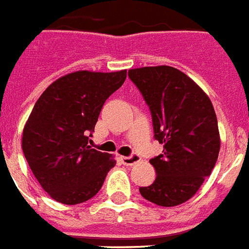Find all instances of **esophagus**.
<instances>
[{
  "label": "esophagus",
  "instance_id": "esophagus-1",
  "mask_svg": "<svg viewBox=\"0 0 249 249\" xmlns=\"http://www.w3.org/2000/svg\"><path fill=\"white\" fill-rule=\"evenodd\" d=\"M120 160H121V162H123L124 165H133V163L140 161V156L139 154H136V153H133V154H130L128 157H120Z\"/></svg>",
  "mask_w": 249,
  "mask_h": 249
}]
</instances>
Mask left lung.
<instances>
[{
	"label": "left lung",
	"mask_w": 249,
	"mask_h": 249,
	"mask_svg": "<svg viewBox=\"0 0 249 249\" xmlns=\"http://www.w3.org/2000/svg\"><path fill=\"white\" fill-rule=\"evenodd\" d=\"M128 76L148 104L154 140L163 145L150 160L157 177L140 193L158 206H178L199 190L218 160L213 107L198 84L174 67L134 68Z\"/></svg>",
	"instance_id": "obj_1"
}]
</instances>
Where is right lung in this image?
Masks as SVG:
<instances>
[{
  "mask_svg": "<svg viewBox=\"0 0 249 249\" xmlns=\"http://www.w3.org/2000/svg\"><path fill=\"white\" fill-rule=\"evenodd\" d=\"M126 79V71H78L47 87L27 120L22 150L47 194L78 204L99 193L116 165L109 154L89 146L101 108Z\"/></svg>",
  "mask_w": 249,
  "mask_h": 249,
  "instance_id": "right-lung-1",
  "label": "right lung"
}]
</instances>
